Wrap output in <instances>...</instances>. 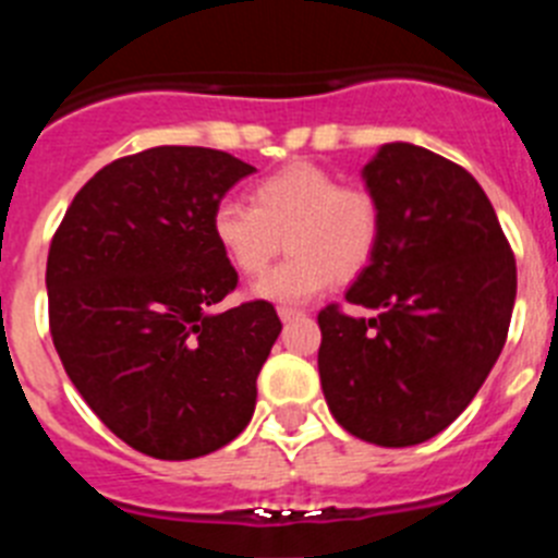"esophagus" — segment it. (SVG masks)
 <instances>
[{
	"mask_svg": "<svg viewBox=\"0 0 558 558\" xmlns=\"http://www.w3.org/2000/svg\"><path fill=\"white\" fill-rule=\"evenodd\" d=\"M299 315H302V310L279 307V318H282V322H293V318H299Z\"/></svg>",
	"mask_w": 558,
	"mask_h": 558,
	"instance_id": "obj_1",
	"label": "esophagus"
}]
</instances>
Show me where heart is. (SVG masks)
I'll list each match as a JSON object with an SVG mask.
<instances>
[{
    "label": "heart",
    "instance_id": "b5f03b06",
    "mask_svg": "<svg viewBox=\"0 0 558 558\" xmlns=\"http://www.w3.org/2000/svg\"><path fill=\"white\" fill-rule=\"evenodd\" d=\"M251 204L226 198L211 211V236L236 274L256 279L284 248L290 256L256 284L270 302H304L374 259L383 215L372 192L340 184L327 167L293 161L248 192Z\"/></svg>",
    "mask_w": 558,
    "mask_h": 558
}]
</instances>
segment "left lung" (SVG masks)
I'll use <instances>...</instances> for the list:
<instances>
[{"mask_svg":"<svg viewBox=\"0 0 558 558\" xmlns=\"http://www.w3.org/2000/svg\"><path fill=\"white\" fill-rule=\"evenodd\" d=\"M383 229L347 302L318 313V374L338 425L379 447L422 445L452 425L509 335L517 263L470 172L391 142L363 167Z\"/></svg>","mask_w":558,"mask_h":558,"instance_id":"8db88e82","label":"left lung"}]
</instances>
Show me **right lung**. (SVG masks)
Returning a JSON list of instances; mask_svg holds the SVG:
<instances>
[{"label": "right lung", "mask_w": 558, "mask_h": 558, "mask_svg": "<svg viewBox=\"0 0 558 558\" xmlns=\"http://www.w3.org/2000/svg\"><path fill=\"white\" fill-rule=\"evenodd\" d=\"M254 167L165 145L95 172L47 256L49 335L86 405L133 450L186 461L251 422L282 322L265 299L211 315L236 270L211 211Z\"/></svg>", "instance_id": "1"}]
</instances>
